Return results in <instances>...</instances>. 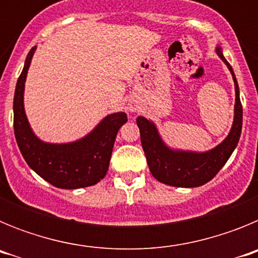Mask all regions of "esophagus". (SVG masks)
Wrapping results in <instances>:
<instances>
[{"instance_id": "1", "label": "esophagus", "mask_w": 258, "mask_h": 258, "mask_svg": "<svg viewBox=\"0 0 258 258\" xmlns=\"http://www.w3.org/2000/svg\"><path fill=\"white\" fill-rule=\"evenodd\" d=\"M129 109H131V111H134V108H133V107H129Z\"/></svg>"}]
</instances>
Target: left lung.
<instances>
[{"label":"left lung","mask_w":258,"mask_h":258,"mask_svg":"<svg viewBox=\"0 0 258 258\" xmlns=\"http://www.w3.org/2000/svg\"><path fill=\"white\" fill-rule=\"evenodd\" d=\"M216 52L231 72L235 85L234 121L230 133L220 145L206 152L170 149L160 137L154 121L147 120L143 116L137 117L141 142L150 172L161 183L174 187H199L211 181L220 172L238 146L243 125V107L239 97L238 81L231 66L223 56L221 46L216 47Z\"/></svg>","instance_id":"8db88e82"}]
</instances>
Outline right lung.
<instances>
[{"label":"right lung","instance_id":"1","mask_svg":"<svg viewBox=\"0 0 258 258\" xmlns=\"http://www.w3.org/2000/svg\"><path fill=\"white\" fill-rule=\"evenodd\" d=\"M36 47L27 55L14 95V133L20 152L29 168L55 187L74 190L93 186L108 170L113 143L118 129L127 121L126 113L107 115L90 133L75 142L41 141L32 131L24 111V85Z\"/></svg>","mask_w":258,"mask_h":258}]
</instances>
